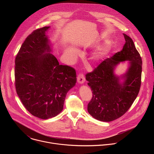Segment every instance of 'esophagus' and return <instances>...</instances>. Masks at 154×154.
Instances as JSON below:
<instances>
[{
  "label": "esophagus",
  "instance_id": "esophagus-1",
  "mask_svg": "<svg viewBox=\"0 0 154 154\" xmlns=\"http://www.w3.org/2000/svg\"><path fill=\"white\" fill-rule=\"evenodd\" d=\"M85 79L83 74H79V75L77 77V82L80 84H83L85 82Z\"/></svg>",
  "mask_w": 154,
  "mask_h": 154
}]
</instances>
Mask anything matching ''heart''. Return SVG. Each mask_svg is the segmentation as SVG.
Returning <instances> with one entry per match:
<instances>
[{
	"label": "heart",
	"mask_w": 154,
	"mask_h": 154,
	"mask_svg": "<svg viewBox=\"0 0 154 154\" xmlns=\"http://www.w3.org/2000/svg\"><path fill=\"white\" fill-rule=\"evenodd\" d=\"M109 51V46L107 44H104L102 46H101L98 49L95 51L93 54L92 57L95 60H98L102 57H103L105 55H106ZM65 53L66 55L71 58L74 59L76 58L77 55L79 53V51L77 49L75 48H74L72 46H68L66 48L65 50Z\"/></svg>",
	"instance_id": "heart-1"
}]
</instances>
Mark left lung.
Returning a JSON list of instances; mask_svg holds the SVG:
<instances>
[{"label": "left lung", "instance_id": "left-lung-1", "mask_svg": "<svg viewBox=\"0 0 154 154\" xmlns=\"http://www.w3.org/2000/svg\"><path fill=\"white\" fill-rule=\"evenodd\" d=\"M125 43L121 51L103 61L86 75L93 97L88 104V112L96 119L103 122L114 121L125 114L140 91L142 60L134 42L123 33ZM126 62L128 68L123 75L114 73L117 66Z\"/></svg>", "mask_w": 154, "mask_h": 154}]
</instances>
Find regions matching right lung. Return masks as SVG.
Wrapping results in <instances>:
<instances>
[{"instance_id":"add662e5","label":"right lung","mask_w":154,"mask_h":154,"mask_svg":"<svg viewBox=\"0 0 154 154\" xmlns=\"http://www.w3.org/2000/svg\"><path fill=\"white\" fill-rule=\"evenodd\" d=\"M50 27L33 31L22 45L15 59L17 94L32 115L48 119L63 109L67 93L75 85V70L60 65L46 32Z\"/></svg>"}]
</instances>
